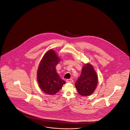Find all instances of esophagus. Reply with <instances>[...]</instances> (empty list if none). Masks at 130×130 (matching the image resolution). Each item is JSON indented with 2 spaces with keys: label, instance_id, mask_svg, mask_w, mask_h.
Here are the masks:
<instances>
[{
  "label": "esophagus",
  "instance_id": "obj_1",
  "mask_svg": "<svg viewBox=\"0 0 130 130\" xmlns=\"http://www.w3.org/2000/svg\"><path fill=\"white\" fill-rule=\"evenodd\" d=\"M66 82L67 83H72L73 82V80L72 79H67L66 80Z\"/></svg>",
  "mask_w": 130,
  "mask_h": 130
}]
</instances>
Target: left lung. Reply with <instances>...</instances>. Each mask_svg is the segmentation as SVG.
I'll use <instances>...</instances> for the list:
<instances>
[{"instance_id":"1","label":"left lung","mask_w":130,"mask_h":130,"mask_svg":"<svg viewBox=\"0 0 130 130\" xmlns=\"http://www.w3.org/2000/svg\"><path fill=\"white\" fill-rule=\"evenodd\" d=\"M97 84L98 76L92 66L89 63L85 64L75 83L78 93L82 96L90 95L94 91Z\"/></svg>"}]
</instances>
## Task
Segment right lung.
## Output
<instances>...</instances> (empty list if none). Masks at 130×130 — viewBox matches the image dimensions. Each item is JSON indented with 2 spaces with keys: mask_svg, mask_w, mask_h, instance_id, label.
<instances>
[{
  "mask_svg": "<svg viewBox=\"0 0 130 130\" xmlns=\"http://www.w3.org/2000/svg\"><path fill=\"white\" fill-rule=\"evenodd\" d=\"M59 62V58L52 50L47 51L40 61L37 72V80L40 89L46 94H56L66 83L56 71L55 67Z\"/></svg>",
  "mask_w": 130,
  "mask_h": 130,
  "instance_id": "obj_1",
  "label": "right lung"
}]
</instances>
